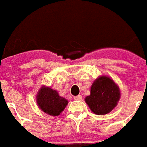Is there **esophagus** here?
Instances as JSON below:
<instances>
[{
	"mask_svg": "<svg viewBox=\"0 0 147 147\" xmlns=\"http://www.w3.org/2000/svg\"><path fill=\"white\" fill-rule=\"evenodd\" d=\"M75 100H76V101H81L83 98H82V95H78V96H76L75 98H74Z\"/></svg>",
	"mask_w": 147,
	"mask_h": 147,
	"instance_id": "34e87169",
	"label": "esophagus"
}]
</instances>
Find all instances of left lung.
<instances>
[{
	"label": "left lung",
	"mask_w": 147,
	"mask_h": 147,
	"mask_svg": "<svg viewBox=\"0 0 147 147\" xmlns=\"http://www.w3.org/2000/svg\"><path fill=\"white\" fill-rule=\"evenodd\" d=\"M120 98L119 86L109 77L102 76L94 80L85 102L94 113L105 115L117 106Z\"/></svg>",
	"instance_id": "left-lung-1"
}]
</instances>
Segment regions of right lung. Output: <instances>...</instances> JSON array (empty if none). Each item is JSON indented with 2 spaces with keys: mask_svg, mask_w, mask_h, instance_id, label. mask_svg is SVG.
I'll list each match as a JSON object with an SVG mask.
<instances>
[{
  "mask_svg": "<svg viewBox=\"0 0 147 147\" xmlns=\"http://www.w3.org/2000/svg\"><path fill=\"white\" fill-rule=\"evenodd\" d=\"M37 104L44 113L57 117L67 106V99L59 95L57 90L42 86L37 94Z\"/></svg>",
  "mask_w": 147,
  "mask_h": 147,
  "instance_id": "right-lung-1",
  "label": "right lung"
}]
</instances>
